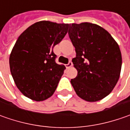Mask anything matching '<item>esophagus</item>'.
<instances>
[{"mask_svg": "<svg viewBox=\"0 0 130 130\" xmlns=\"http://www.w3.org/2000/svg\"><path fill=\"white\" fill-rule=\"evenodd\" d=\"M72 65H73L72 62V61H69V62L68 63V64H66V67L67 68V69H69V68L72 67Z\"/></svg>", "mask_w": 130, "mask_h": 130, "instance_id": "34e87169", "label": "esophagus"}]
</instances>
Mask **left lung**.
<instances>
[{"instance_id":"obj_1","label":"left lung","mask_w":130,"mask_h":130,"mask_svg":"<svg viewBox=\"0 0 130 130\" xmlns=\"http://www.w3.org/2000/svg\"><path fill=\"white\" fill-rule=\"evenodd\" d=\"M69 36L75 47L72 59L77 77L71 79L80 98L95 102L116 86L122 69V53L117 41L101 26L90 22L69 24Z\"/></svg>"}]
</instances>
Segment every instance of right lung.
I'll use <instances>...</instances> for the list:
<instances>
[{
	"mask_svg": "<svg viewBox=\"0 0 130 130\" xmlns=\"http://www.w3.org/2000/svg\"><path fill=\"white\" fill-rule=\"evenodd\" d=\"M69 24L40 21L18 38L9 57L13 81L20 92L36 101L52 96L65 70L55 61L53 47L68 32Z\"/></svg>",
	"mask_w": 130,
	"mask_h": 130,
	"instance_id": "right-lung-1",
	"label": "right lung"
}]
</instances>
